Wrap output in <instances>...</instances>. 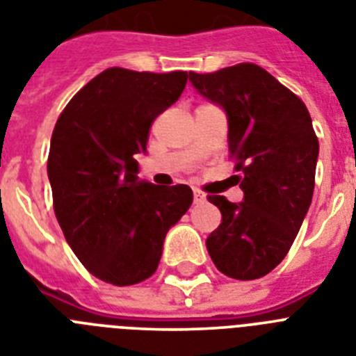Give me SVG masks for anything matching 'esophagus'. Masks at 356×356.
I'll return each mask as SVG.
<instances>
[{"mask_svg": "<svg viewBox=\"0 0 356 356\" xmlns=\"http://www.w3.org/2000/svg\"><path fill=\"white\" fill-rule=\"evenodd\" d=\"M204 199H207V195H204L201 190H193V201H195V203H203Z\"/></svg>", "mask_w": 356, "mask_h": 356, "instance_id": "1", "label": "esophagus"}]
</instances>
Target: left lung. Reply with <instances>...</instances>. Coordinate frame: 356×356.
<instances>
[{"mask_svg":"<svg viewBox=\"0 0 356 356\" xmlns=\"http://www.w3.org/2000/svg\"><path fill=\"white\" fill-rule=\"evenodd\" d=\"M190 82L227 111L228 152L245 195L241 203L208 195L221 210L208 254L228 278L258 280L287 256L313 199V120L305 104L256 63L190 73Z\"/></svg>","mask_w":356,"mask_h":356,"instance_id":"8db88e82","label":"left lung"}]
</instances>
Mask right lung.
Wrapping results in <instances>:
<instances>
[{"instance_id":"right-lung-1","label":"right lung","mask_w":356,"mask_h":356,"mask_svg":"<svg viewBox=\"0 0 356 356\" xmlns=\"http://www.w3.org/2000/svg\"><path fill=\"white\" fill-rule=\"evenodd\" d=\"M186 80V71L109 67L69 100L54 126L47 173L58 223L83 267L117 287L157 270L166 232L192 204L190 186L140 181L135 161Z\"/></svg>"}]
</instances>
